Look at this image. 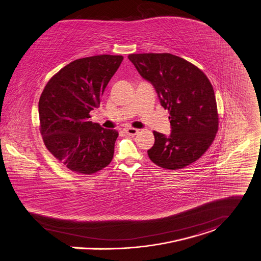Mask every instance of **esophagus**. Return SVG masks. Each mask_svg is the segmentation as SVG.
<instances>
[{"instance_id": "34e87169", "label": "esophagus", "mask_w": 261, "mask_h": 261, "mask_svg": "<svg viewBox=\"0 0 261 261\" xmlns=\"http://www.w3.org/2000/svg\"><path fill=\"white\" fill-rule=\"evenodd\" d=\"M124 133H125L127 136H136V135L139 133V129L134 128V127H127V128L124 129Z\"/></svg>"}]
</instances>
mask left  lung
Listing matches in <instances>:
<instances>
[{"label":"left lung","mask_w":261,"mask_h":261,"mask_svg":"<svg viewBox=\"0 0 261 261\" xmlns=\"http://www.w3.org/2000/svg\"><path fill=\"white\" fill-rule=\"evenodd\" d=\"M128 60L158 93L168 111L171 133L153 132L148 158L166 169H179L197 161L218 130V115L210 80L197 67L171 54H132Z\"/></svg>","instance_id":"left-lung-1"}]
</instances>
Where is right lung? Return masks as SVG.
Listing matches in <instances>:
<instances>
[{
  "label": "right lung",
  "instance_id": "obj_1",
  "mask_svg": "<svg viewBox=\"0 0 261 261\" xmlns=\"http://www.w3.org/2000/svg\"><path fill=\"white\" fill-rule=\"evenodd\" d=\"M122 56L79 59L47 82L39 100L40 130L47 150L75 173L93 174L114 158L116 129L90 120Z\"/></svg>",
  "mask_w": 261,
  "mask_h": 261
}]
</instances>
